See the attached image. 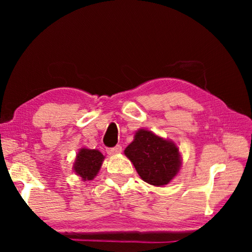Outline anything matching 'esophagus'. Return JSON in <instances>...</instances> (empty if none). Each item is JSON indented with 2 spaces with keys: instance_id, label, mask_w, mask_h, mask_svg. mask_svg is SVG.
I'll return each instance as SVG.
<instances>
[{
  "instance_id": "obj_1",
  "label": "esophagus",
  "mask_w": 252,
  "mask_h": 252,
  "mask_svg": "<svg viewBox=\"0 0 252 252\" xmlns=\"http://www.w3.org/2000/svg\"><path fill=\"white\" fill-rule=\"evenodd\" d=\"M122 151V147L120 146V144H118V146L113 147V148H109L108 150H106V152L109 153V155L113 156V155H118V153H120Z\"/></svg>"
}]
</instances>
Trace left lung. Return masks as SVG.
<instances>
[{"label":"left lung","instance_id":"left-lung-1","mask_svg":"<svg viewBox=\"0 0 252 252\" xmlns=\"http://www.w3.org/2000/svg\"><path fill=\"white\" fill-rule=\"evenodd\" d=\"M142 180L161 187L172 180L181 165L179 149L172 142L141 129L125 150Z\"/></svg>","mask_w":252,"mask_h":252}]
</instances>
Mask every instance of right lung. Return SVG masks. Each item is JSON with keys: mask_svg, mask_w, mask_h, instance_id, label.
Wrapping results in <instances>:
<instances>
[{"mask_svg": "<svg viewBox=\"0 0 252 252\" xmlns=\"http://www.w3.org/2000/svg\"><path fill=\"white\" fill-rule=\"evenodd\" d=\"M104 157L100 151L81 149L74 162V171L82 178V180H92L101 168Z\"/></svg>", "mask_w": 252, "mask_h": 252, "instance_id": "right-lung-1", "label": "right lung"}]
</instances>
